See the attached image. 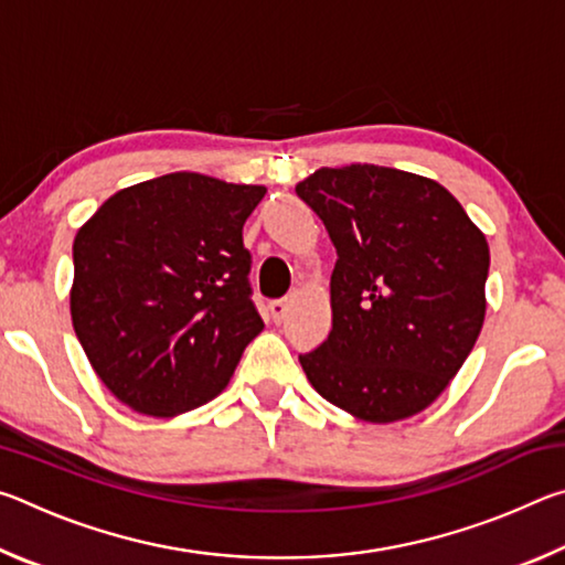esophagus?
<instances>
[{
  "label": "esophagus",
  "instance_id": "34e87169",
  "mask_svg": "<svg viewBox=\"0 0 565 565\" xmlns=\"http://www.w3.org/2000/svg\"><path fill=\"white\" fill-rule=\"evenodd\" d=\"M286 311H289V301H286V299H276V301L269 303V313H271V321H274V323L284 321Z\"/></svg>",
  "mask_w": 565,
  "mask_h": 565
}]
</instances>
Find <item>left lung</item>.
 Wrapping results in <instances>:
<instances>
[{"label": "left lung", "mask_w": 565, "mask_h": 565, "mask_svg": "<svg viewBox=\"0 0 565 565\" xmlns=\"http://www.w3.org/2000/svg\"><path fill=\"white\" fill-rule=\"evenodd\" d=\"M337 246L333 327L299 361L329 404L391 424L444 394L483 327L489 244L436 181L351 164L296 184Z\"/></svg>", "instance_id": "8db88e82"}]
</instances>
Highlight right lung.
<instances>
[{
    "instance_id": "obj_1",
    "label": "right lung",
    "mask_w": 565,
    "mask_h": 565,
    "mask_svg": "<svg viewBox=\"0 0 565 565\" xmlns=\"http://www.w3.org/2000/svg\"><path fill=\"white\" fill-rule=\"evenodd\" d=\"M264 194L177 171L117 191L76 232L72 323L121 404L167 418L222 394L264 329L242 236Z\"/></svg>"
}]
</instances>
